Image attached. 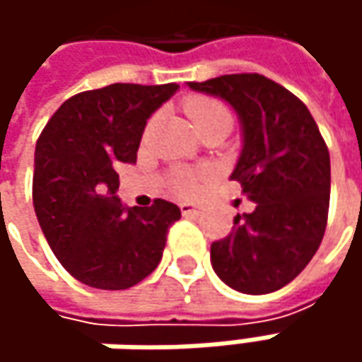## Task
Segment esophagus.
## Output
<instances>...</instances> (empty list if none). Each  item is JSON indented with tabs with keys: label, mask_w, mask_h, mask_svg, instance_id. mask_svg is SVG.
<instances>
[{
	"label": "esophagus",
	"mask_w": 362,
	"mask_h": 362,
	"mask_svg": "<svg viewBox=\"0 0 362 362\" xmlns=\"http://www.w3.org/2000/svg\"><path fill=\"white\" fill-rule=\"evenodd\" d=\"M179 207H181V214L183 216H199L202 214L199 205H195V203H181Z\"/></svg>",
	"instance_id": "1"
}]
</instances>
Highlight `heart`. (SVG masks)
Here are the masks:
<instances>
[{"label": "heart", "instance_id": "heart-1", "mask_svg": "<svg viewBox=\"0 0 362 362\" xmlns=\"http://www.w3.org/2000/svg\"><path fill=\"white\" fill-rule=\"evenodd\" d=\"M185 112L189 115L191 122L195 124V129H199L202 124L216 119H230L228 108L217 103L214 98H205V96H193L185 103ZM175 185L181 193H195L197 191V175L193 173H179L175 179Z\"/></svg>", "mask_w": 362, "mask_h": 362}]
</instances>
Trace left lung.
<instances>
[{"instance_id":"8db88e82","label":"left lung","mask_w":362,"mask_h":362,"mask_svg":"<svg viewBox=\"0 0 362 362\" xmlns=\"http://www.w3.org/2000/svg\"><path fill=\"white\" fill-rule=\"evenodd\" d=\"M235 110L242 151L230 179L254 202L233 230L211 243L217 278L242 294H270L308 266L322 242L330 199V157L310 110L262 74L187 82Z\"/></svg>"}]
</instances>
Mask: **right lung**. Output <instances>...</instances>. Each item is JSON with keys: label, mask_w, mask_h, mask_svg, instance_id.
I'll use <instances>...</instances> for the list:
<instances>
[{"label": "right lung", "mask_w": 362, "mask_h": 362, "mask_svg": "<svg viewBox=\"0 0 362 362\" xmlns=\"http://www.w3.org/2000/svg\"><path fill=\"white\" fill-rule=\"evenodd\" d=\"M177 84H110L68 98L42 131L34 157V209L58 262L78 282L127 290L159 266L167 230L181 217L171 202L124 209L120 163H136L151 115Z\"/></svg>", "instance_id": "1"}]
</instances>
